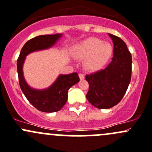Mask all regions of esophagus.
Segmentation results:
<instances>
[{"mask_svg": "<svg viewBox=\"0 0 152 152\" xmlns=\"http://www.w3.org/2000/svg\"><path fill=\"white\" fill-rule=\"evenodd\" d=\"M79 77H80V80H83L85 78V75L83 74V73H80Z\"/></svg>", "mask_w": 152, "mask_h": 152, "instance_id": "34e87169", "label": "esophagus"}]
</instances>
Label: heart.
<instances>
[{
    "mask_svg": "<svg viewBox=\"0 0 152 152\" xmlns=\"http://www.w3.org/2000/svg\"><path fill=\"white\" fill-rule=\"evenodd\" d=\"M112 50L113 48L111 43L97 38H88L75 47L74 54L80 58H87L85 61L86 67L96 70L107 62Z\"/></svg>",
    "mask_w": 152,
    "mask_h": 152,
    "instance_id": "obj_1",
    "label": "heart"
}]
</instances>
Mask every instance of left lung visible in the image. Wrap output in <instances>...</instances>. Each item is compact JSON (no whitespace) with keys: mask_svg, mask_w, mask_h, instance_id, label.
Instances as JSON below:
<instances>
[{"mask_svg":"<svg viewBox=\"0 0 152 152\" xmlns=\"http://www.w3.org/2000/svg\"><path fill=\"white\" fill-rule=\"evenodd\" d=\"M113 40V57L102 70L87 75L89 84L88 101L99 109L117 105L126 93L132 73V56L126 44L120 37L109 34Z\"/></svg>","mask_w":152,"mask_h":152,"instance_id":"1","label":"left lung"}]
</instances>
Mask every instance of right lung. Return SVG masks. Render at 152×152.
Here are the masks:
<instances>
[{
  "mask_svg": "<svg viewBox=\"0 0 152 152\" xmlns=\"http://www.w3.org/2000/svg\"><path fill=\"white\" fill-rule=\"evenodd\" d=\"M61 36L60 34H55L39 35L30 39L22 47L17 59V72L21 89L29 102L40 112H55L61 109L67 101L68 90L80 80L77 72L61 75L50 88L42 91L31 88L24 80L22 66L25 56L31 52L50 48Z\"/></svg>",
  "mask_w": 152,
  "mask_h": 152,
  "instance_id": "right-lung-1",
  "label": "right lung"
}]
</instances>
